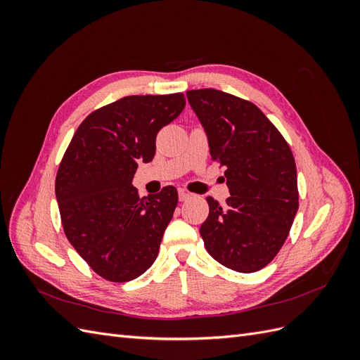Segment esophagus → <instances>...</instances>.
<instances>
[{"label": "esophagus", "mask_w": 360, "mask_h": 360, "mask_svg": "<svg viewBox=\"0 0 360 360\" xmlns=\"http://www.w3.org/2000/svg\"><path fill=\"white\" fill-rule=\"evenodd\" d=\"M189 197H191L189 192H186L184 189H180V191H179V200H180V201H186V200H189Z\"/></svg>", "instance_id": "esophagus-1"}]
</instances>
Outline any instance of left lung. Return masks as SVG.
I'll list each match as a JSON object with an SVG mask.
<instances>
[{
	"label": "left lung",
	"mask_w": 360,
	"mask_h": 360,
	"mask_svg": "<svg viewBox=\"0 0 360 360\" xmlns=\"http://www.w3.org/2000/svg\"><path fill=\"white\" fill-rule=\"evenodd\" d=\"M201 122L210 156L225 169L230 197H212L200 228L217 263L252 274L276 257L299 209L297 171L279 130L248 101L214 89L186 91Z\"/></svg>",
	"instance_id": "8db88e82"
}]
</instances>
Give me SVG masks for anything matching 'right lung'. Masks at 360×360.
<instances>
[{"mask_svg":"<svg viewBox=\"0 0 360 360\" xmlns=\"http://www.w3.org/2000/svg\"><path fill=\"white\" fill-rule=\"evenodd\" d=\"M183 93L126 96L93 111L76 130L56 179L64 233L97 275L127 282L155 263L177 189L139 198V162L153 160L156 135L184 110Z\"/></svg>","mask_w":360,"mask_h":360,"instance_id":"add662e5","label":"right lung"}]
</instances>
